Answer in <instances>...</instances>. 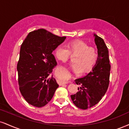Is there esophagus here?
Returning a JSON list of instances; mask_svg holds the SVG:
<instances>
[{
	"label": "esophagus",
	"instance_id": "1",
	"mask_svg": "<svg viewBox=\"0 0 129 129\" xmlns=\"http://www.w3.org/2000/svg\"><path fill=\"white\" fill-rule=\"evenodd\" d=\"M68 81H65V82H62L61 83H60V85H62V84H67V83H68Z\"/></svg>",
	"mask_w": 129,
	"mask_h": 129
}]
</instances>
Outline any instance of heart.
Instances as JSON below:
<instances>
[{
  "label": "heart",
  "mask_w": 129,
  "mask_h": 129,
  "mask_svg": "<svg viewBox=\"0 0 129 129\" xmlns=\"http://www.w3.org/2000/svg\"><path fill=\"white\" fill-rule=\"evenodd\" d=\"M69 48L64 45H59L54 51L55 57L60 61H67L70 53H77L74 58V63H71V69L75 73L89 72L95 66L98 60V53L94 47H89L85 42L76 40L69 44Z\"/></svg>",
  "instance_id": "1"
}]
</instances>
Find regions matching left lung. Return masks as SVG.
<instances>
[{
    "label": "left lung",
    "instance_id": "left-lung-1",
    "mask_svg": "<svg viewBox=\"0 0 129 129\" xmlns=\"http://www.w3.org/2000/svg\"><path fill=\"white\" fill-rule=\"evenodd\" d=\"M97 48L98 60L95 66L87 75L74 80L80 85L79 91L71 99L77 108L87 109L100 102L107 91L109 83L111 66L109 51L102 38L93 34Z\"/></svg>",
    "mask_w": 129,
    "mask_h": 129
}]
</instances>
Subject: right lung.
<instances>
[{
    "mask_svg": "<svg viewBox=\"0 0 129 129\" xmlns=\"http://www.w3.org/2000/svg\"><path fill=\"white\" fill-rule=\"evenodd\" d=\"M66 39L41 29L29 33L21 45L17 63L19 89L32 106L41 108L49 103L59 85L51 73L57 62L52 54Z\"/></svg>",
    "mask_w": 129,
    "mask_h": 129,
    "instance_id": "right-lung-1",
    "label": "right lung"
}]
</instances>
